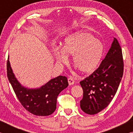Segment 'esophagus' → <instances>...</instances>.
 Masks as SVG:
<instances>
[{
	"mask_svg": "<svg viewBox=\"0 0 133 133\" xmlns=\"http://www.w3.org/2000/svg\"><path fill=\"white\" fill-rule=\"evenodd\" d=\"M68 82H69V85H73L74 83H75V80H74L73 78L69 77L68 78Z\"/></svg>",
	"mask_w": 133,
	"mask_h": 133,
	"instance_id": "obj_1",
	"label": "esophagus"
}]
</instances>
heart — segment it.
Here are the masks:
<instances>
[{"mask_svg":"<svg viewBox=\"0 0 133 133\" xmlns=\"http://www.w3.org/2000/svg\"><path fill=\"white\" fill-rule=\"evenodd\" d=\"M104 45L100 40L87 32H77L67 36L61 48H55L53 55L60 64H66L68 56H73V63L81 73L93 72L100 64Z\"/></svg>","mask_w":133,"mask_h":133,"instance_id":"1","label":"heart"}]
</instances>
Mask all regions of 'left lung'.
I'll return each instance as SVG.
<instances>
[{
	"label": "left lung",
	"instance_id": "obj_1",
	"mask_svg": "<svg viewBox=\"0 0 133 133\" xmlns=\"http://www.w3.org/2000/svg\"><path fill=\"white\" fill-rule=\"evenodd\" d=\"M122 50L116 38L98 68L81 81L83 97L80 107L94 115L108 106L117 91L123 75Z\"/></svg>",
	"mask_w": 133,
	"mask_h": 133
}]
</instances>
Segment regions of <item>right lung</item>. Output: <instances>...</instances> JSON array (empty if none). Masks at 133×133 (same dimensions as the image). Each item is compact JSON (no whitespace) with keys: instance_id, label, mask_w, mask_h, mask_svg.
Instances as JSON below:
<instances>
[{"instance_id":"1","label":"right lung","mask_w":133,"mask_h":133,"mask_svg":"<svg viewBox=\"0 0 133 133\" xmlns=\"http://www.w3.org/2000/svg\"><path fill=\"white\" fill-rule=\"evenodd\" d=\"M9 59L7 62L8 79L24 109L36 116L51 115L56 109L58 95L69 85L67 77L59 76L38 88H28L22 85L15 77Z\"/></svg>"}]
</instances>
